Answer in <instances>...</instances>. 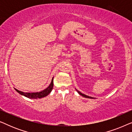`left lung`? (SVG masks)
<instances>
[{"label": "left lung", "mask_w": 132, "mask_h": 132, "mask_svg": "<svg viewBox=\"0 0 132 132\" xmlns=\"http://www.w3.org/2000/svg\"><path fill=\"white\" fill-rule=\"evenodd\" d=\"M77 91L78 92V93L79 94L81 95H82V96H83V97H86V98H94L93 97H89V96H88V95H85V94H84L81 93L80 91H77Z\"/></svg>", "instance_id": "obj_1"}]
</instances>
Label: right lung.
Masks as SVG:
<instances>
[{"mask_svg":"<svg viewBox=\"0 0 132 132\" xmlns=\"http://www.w3.org/2000/svg\"><path fill=\"white\" fill-rule=\"evenodd\" d=\"M53 87V78L52 79L51 84H50V85L48 86L46 89H45L43 91L39 92V93H24V92L20 91L19 90L15 89V91L18 92L20 94L24 95V96L28 97L29 98H41L43 97H44L47 96V95L49 94L50 92L52 91V89Z\"/></svg>","mask_w":132,"mask_h":132,"instance_id":"add662e5","label":"right lung"}]
</instances>
